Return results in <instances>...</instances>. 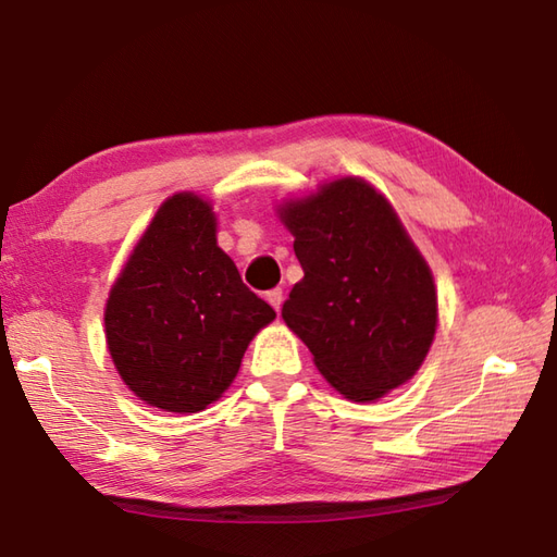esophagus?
Returning <instances> with one entry per match:
<instances>
[{
  "mask_svg": "<svg viewBox=\"0 0 557 557\" xmlns=\"http://www.w3.org/2000/svg\"><path fill=\"white\" fill-rule=\"evenodd\" d=\"M268 301L272 307H275V312H280V307H282V299H285V295H282V289L280 287H275V289H270L268 292Z\"/></svg>",
  "mask_w": 557,
  "mask_h": 557,
  "instance_id": "34e87169",
  "label": "esophagus"
}]
</instances>
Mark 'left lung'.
<instances>
[{"label": "left lung", "mask_w": 557, "mask_h": 557, "mask_svg": "<svg viewBox=\"0 0 557 557\" xmlns=\"http://www.w3.org/2000/svg\"><path fill=\"white\" fill-rule=\"evenodd\" d=\"M305 277L282 319L338 393L369 403L412 379L437 326L428 262L393 206L363 178H338L282 206Z\"/></svg>", "instance_id": "1"}]
</instances>
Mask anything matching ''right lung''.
<instances>
[{
	"label": "right lung",
	"instance_id": "obj_1",
	"mask_svg": "<svg viewBox=\"0 0 557 557\" xmlns=\"http://www.w3.org/2000/svg\"><path fill=\"white\" fill-rule=\"evenodd\" d=\"M275 319L215 245L211 206L162 203L110 289L106 336L122 381L166 412H199L233 383L243 354Z\"/></svg>",
	"mask_w": 557,
	"mask_h": 557
}]
</instances>
